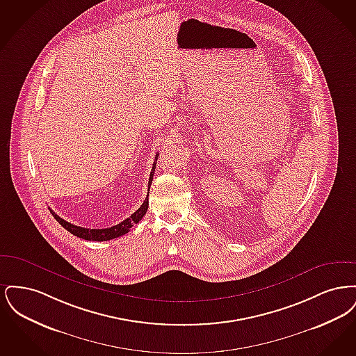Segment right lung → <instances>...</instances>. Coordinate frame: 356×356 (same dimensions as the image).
<instances>
[{
	"label": "right lung",
	"mask_w": 356,
	"mask_h": 356,
	"mask_svg": "<svg viewBox=\"0 0 356 356\" xmlns=\"http://www.w3.org/2000/svg\"><path fill=\"white\" fill-rule=\"evenodd\" d=\"M159 153H156L154 156V161H157ZM154 168H156V163H153L152 172L149 175V181H148V193H149V188L152 184L153 175H154ZM148 209V195L147 199L144 200V203L141 204V207L136 211L135 213H132L128 219L121 221L118 225H113L111 228H102V229H90V228H83V227H77L74 224H70L68 221L61 219L58 215H56L53 211H51L53 218L58 221L67 231H69L72 235L84 238V240H92V241H106V240H112L116 237L122 236L125 234L129 232V229L134 227V224H137L138 221L143 219V216L147 213Z\"/></svg>",
	"instance_id": "obj_1"
}]
</instances>
